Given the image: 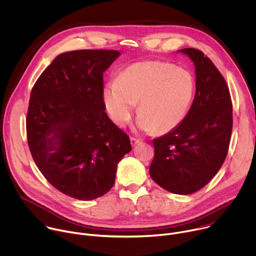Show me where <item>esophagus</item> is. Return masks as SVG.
<instances>
[{
    "mask_svg": "<svg viewBox=\"0 0 256 256\" xmlns=\"http://www.w3.org/2000/svg\"><path fill=\"white\" fill-rule=\"evenodd\" d=\"M130 141H131V144H132L133 146H135L137 143L140 142V139L137 138V137H131V138H130Z\"/></svg>",
    "mask_w": 256,
    "mask_h": 256,
    "instance_id": "34e87169",
    "label": "esophagus"
}]
</instances>
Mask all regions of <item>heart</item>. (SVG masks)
Returning a JSON list of instances; mask_svg holds the SVG:
<instances>
[{"label":"heart","mask_w":256,"mask_h":256,"mask_svg":"<svg viewBox=\"0 0 256 256\" xmlns=\"http://www.w3.org/2000/svg\"><path fill=\"white\" fill-rule=\"evenodd\" d=\"M194 92V80L188 70L162 62H141L121 72L117 82L106 86L104 98L117 125L127 124L139 104V127L166 133L184 119Z\"/></svg>","instance_id":"obj_1"}]
</instances>
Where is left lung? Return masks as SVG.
Here are the masks:
<instances>
[{
    "label": "left lung",
    "instance_id": "left-lung-1",
    "mask_svg": "<svg viewBox=\"0 0 256 256\" xmlns=\"http://www.w3.org/2000/svg\"><path fill=\"white\" fill-rule=\"evenodd\" d=\"M196 66V94L182 123L153 140L151 178L164 190L192 194L221 168L233 127L232 100L224 76L212 60L196 48H184Z\"/></svg>",
    "mask_w": 256,
    "mask_h": 256
}]
</instances>
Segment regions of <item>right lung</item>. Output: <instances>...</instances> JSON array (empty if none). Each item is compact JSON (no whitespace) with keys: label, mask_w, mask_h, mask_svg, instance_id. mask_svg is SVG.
Returning a JSON list of instances; mask_svg holds the SVG:
<instances>
[{"label":"right lung","mask_w":256,"mask_h":256,"mask_svg":"<svg viewBox=\"0 0 256 256\" xmlns=\"http://www.w3.org/2000/svg\"><path fill=\"white\" fill-rule=\"evenodd\" d=\"M117 50L60 54L36 80L26 118L31 156L62 194L96 198L115 184L117 164L131 151L129 136L105 112L104 72Z\"/></svg>","instance_id":"obj_1"}]
</instances>
